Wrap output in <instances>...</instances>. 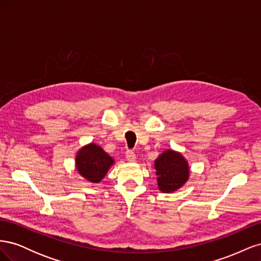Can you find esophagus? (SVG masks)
Returning a JSON list of instances; mask_svg holds the SVG:
<instances>
[{
	"instance_id": "obj_1",
	"label": "esophagus",
	"mask_w": 261,
	"mask_h": 261,
	"mask_svg": "<svg viewBox=\"0 0 261 261\" xmlns=\"http://www.w3.org/2000/svg\"><path fill=\"white\" fill-rule=\"evenodd\" d=\"M126 159H127V161H129V162L135 161L136 160L135 152H134L133 150H127V151H126Z\"/></svg>"
}]
</instances>
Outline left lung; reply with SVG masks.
Returning a JSON list of instances; mask_svg holds the SVG:
<instances>
[{
  "label": "left lung",
  "mask_w": 261,
  "mask_h": 261,
  "mask_svg": "<svg viewBox=\"0 0 261 261\" xmlns=\"http://www.w3.org/2000/svg\"><path fill=\"white\" fill-rule=\"evenodd\" d=\"M158 187L163 193H172L183 186L189 176L188 163L180 153L165 151L154 161Z\"/></svg>",
  "instance_id": "1"
}]
</instances>
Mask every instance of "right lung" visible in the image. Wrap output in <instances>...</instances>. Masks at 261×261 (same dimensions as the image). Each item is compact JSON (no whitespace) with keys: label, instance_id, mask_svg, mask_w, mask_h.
Returning <instances> with one entry per match:
<instances>
[{"label":"right lung","instance_id":"obj_1","mask_svg":"<svg viewBox=\"0 0 261 261\" xmlns=\"http://www.w3.org/2000/svg\"><path fill=\"white\" fill-rule=\"evenodd\" d=\"M113 163L112 158L96 144L85 146L76 155L77 171L91 183H99Z\"/></svg>","mask_w":261,"mask_h":261}]
</instances>
